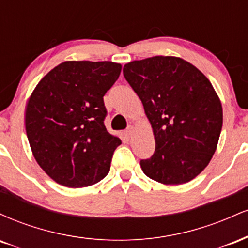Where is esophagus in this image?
Masks as SVG:
<instances>
[{
	"mask_svg": "<svg viewBox=\"0 0 248 248\" xmlns=\"http://www.w3.org/2000/svg\"><path fill=\"white\" fill-rule=\"evenodd\" d=\"M124 134H126V136H128V138H132L133 134H134V127L133 126H129L126 129V132H124Z\"/></svg>",
	"mask_w": 248,
	"mask_h": 248,
	"instance_id": "esophagus-1",
	"label": "esophagus"
}]
</instances>
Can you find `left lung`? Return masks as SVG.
Instances as JSON below:
<instances>
[{"mask_svg":"<svg viewBox=\"0 0 248 248\" xmlns=\"http://www.w3.org/2000/svg\"><path fill=\"white\" fill-rule=\"evenodd\" d=\"M124 76L143 104L155 136V153L140 164L167 186L191 181L217 149L223 108L197 67L178 57L155 56L124 66Z\"/></svg>","mask_w":248,"mask_h":248,"instance_id":"1","label":"left lung"}]
</instances>
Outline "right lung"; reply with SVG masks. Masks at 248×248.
<instances>
[{"label": "right lung", "mask_w": 248, "mask_h": 248, "mask_svg": "<svg viewBox=\"0 0 248 248\" xmlns=\"http://www.w3.org/2000/svg\"><path fill=\"white\" fill-rule=\"evenodd\" d=\"M113 62H64L38 82L25 110L37 163L58 184L84 187L109 172L121 140L107 132L104 95L118 80Z\"/></svg>", "instance_id": "1"}]
</instances>
